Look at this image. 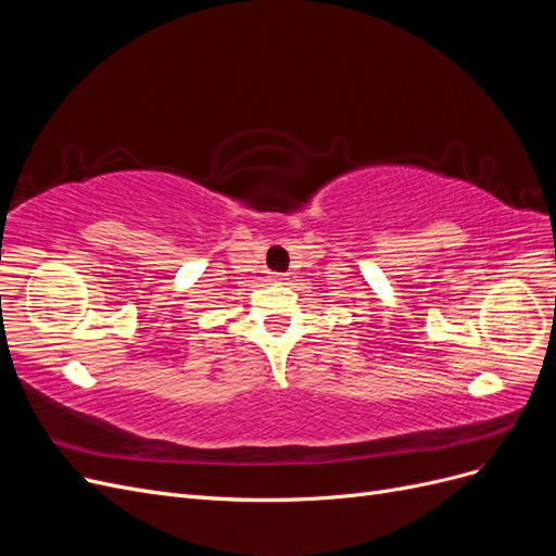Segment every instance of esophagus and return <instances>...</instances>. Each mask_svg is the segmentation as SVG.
<instances>
[{
	"label": "esophagus",
	"instance_id": "obj_1",
	"mask_svg": "<svg viewBox=\"0 0 556 556\" xmlns=\"http://www.w3.org/2000/svg\"><path fill=\"white\" fill-rule=\"evenodd\" d=\"M274 280H278V282H280V280H285V276H280V274H276V276H274Z\"/></svg>",
	"mask_w": 556,
	"mask_h": 556
}]
</instances>
